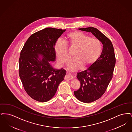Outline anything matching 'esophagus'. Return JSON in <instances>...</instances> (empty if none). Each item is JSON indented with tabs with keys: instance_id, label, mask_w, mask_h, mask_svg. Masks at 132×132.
<instances>
[{
	"instance_id": "34e87169",
	"label": "esophagus",
	"mask_w": 132,
	"mask_h": 132,
	"mask_svg": "<svg viewBox=\"0 0 132 132\" xmlns=\"http://www.w3.org/2000/svg\"><path fill=\"white\" fill-rule=\"evenodd\" d=\"M65 79L66 80H73L74 79V77H73V76L71 74L68 73V74H66V75L65 76Z\"/></svg>"
}]
</instances>
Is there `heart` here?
Instances as JSON below:
<instances>
[{
  "instance_id": "b5f03b06",
  "label": "heart",
  "mask_w": 132,
  "mask_h": 132,
  "mask_svg": "<svg viewBox=\"0 0 132 132\" xmlns=\"http://www.w3.org/2000/svg\"><path fill=\"white\" fill-rule=\"evenodd\" d=\"M65 40L71 47L77 48L74 58L68 63V68L71 71L88 68L95 63L101 56L102 45L97 38H91L87 34L79 31L69 32ZM63 41L58 40L54 46V50L59 63L63 65L69 59L68 45Z\"/></svg>"
}]
</instances>
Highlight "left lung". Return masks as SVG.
I'll use <instances>...</instances> for the list:
<instances>
[{
    "mask_svg": "<svg viewBox=\"0 0 132 132\" xmlns=\"http://www.w3.org/2000/svg\"><path fill=\"white\" fill-rule=\"evenodd\" d=\"M83 31L91 32L103 44L101 56L88 69L77 74L81 83L80 88L75 91L76 97L85 103L96 101L102 96L113 77L116 58L111 40L94 27L80 28Z\"/></svg>",
    "mask_w": 132,
    "mask_h": 132,
    "instance_id": "8db88e82",
    "label": "left lung"
}]
</instances>
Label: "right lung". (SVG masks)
Returning a JSON list of instances; mask_svg holds the SVG:
<instances>
[{
	"mask_svg": "<svg viewBox=\"0 0 132 132\" xmlns=\"http://www.w3.org/2000/svg\"><path fill=\"white\" fill-rule=\"evenodd\" d=\"M65 31L47 28L37 31L27 39L21 51L19 76L26 93L35 101H50L64 80L66 71L54 69L50 63L56 58L54 44Z\"/></svg>",
	"mask_w": 132,
	"mask_h": 132,
	"instance_id": "1",
	"label": "right lung"
}]
</instances>
